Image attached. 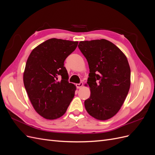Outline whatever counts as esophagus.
I'll return each instance as SVG.
<instances>
[{
    "label": "esophagus",
    "instance_id": "obj_1",
    "mask_svg": "<svg viewBox=\"0 0 155 155\" xmlns=\"http://www.w3.org/2000/svg\"><path fill=\"white\" fill-rule=\"evenodd\" d=\"M83 82H80L79 83H77L76 84V87H77L78 88H81L83 87Z\"/></svg>",
    "mask_w": 155,
    "mask_h": 155
}]
</instances>
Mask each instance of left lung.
<instances>
[{
	"instance_id": "1",
	"label": "left lung",
	"mask_w": 155,
	"mask_h": 155,
	"mask_svg": "<svg viewBox=\"0 0 155 155\" xmlns=\"http://www.w3.org/2000/svg\"><path fill=\"white\" fill-rule=\"evenodd\" d=\"M90 73L91 96L85 101L88 113L99 120L113 117L122 106L130 85V69L125 54L106 39L80 41Z\"/></svg>"
}]
</instances>
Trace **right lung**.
<instances>
[{
  "instance_id": "obj_1",
  "label": "right lung",
  "mask_w": 155,
  "mask_h": 155,
  "mask_svg": "<svg viewBox=\"0 0 155 155\" xmlns=\"http://www.w3.org/2000/svg\"><path fill=\"white\" fill-rule=\"evenodd\" d=\"M78 41L52 38L31 51L27 59L23 81L35 111L55 120L66 112L76 91L68 81L64 60L76 48Z\"/></svg>"
}]
</instances>
